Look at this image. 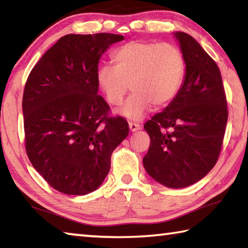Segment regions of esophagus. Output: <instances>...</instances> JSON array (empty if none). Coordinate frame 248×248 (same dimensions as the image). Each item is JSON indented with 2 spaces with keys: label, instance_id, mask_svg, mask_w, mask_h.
I'll return each instance as SVG.
<instances>
[{
  "label": "esophagus",
  "instance_id": "34e87169",
  "mask_svg": "<svg viewBox=\"0 0 248 248\" xmlns=\"http://www.w3.org/2000/svg\"><path fill=\"white\" fill-rule=\"evenodd\" d=\"M129 129H130V131L136 132V131H138V130H140L141 127H140V124H138L129 123Z\"/></svg>",
  "mask_w": 248,
  "mask_h": 248
}]
</instances>
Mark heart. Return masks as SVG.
Here are the masks:
<instances>
[{"label":"heart","mask_w":248,"mask_h":248,"mask_svg":"<svg viewBox=\"0 0 248 248\" xmlns=\"http://www.w3.org/2000/svg\"><path fill=\"white\" fill-rule=\"evenodd\" d=\"M114 66L102 65L96 82L107 102L118 106L129 91L130 96L118 114L139 121L151 108L170 104L182 89L186 60L177 46L149 41H130L111 54Z\"/></svg>","instance_id":"obj_1"}]
</instances>
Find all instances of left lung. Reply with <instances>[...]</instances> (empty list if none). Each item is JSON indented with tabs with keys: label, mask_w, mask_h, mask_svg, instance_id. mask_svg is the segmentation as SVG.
I'll use <instances>...</instances> for the list:
<instances>
[{
	"label": "left lung",
	"mask_w": 248,
	"mask_h": 248,
	"mask_svg": "<svg viewBox=\"0 0 248 248\" xmlns=\"http://www.w3.org/2000/svg\"><path fill=\"white\" fill-rule=\"evenodd\" d=\"M173 33L186 60V75L176 98L144 124L151 144L143 166L163 186L184 188L199 182L216 165L228 107L213 59L188 33Z\"/></svg>",
	"instance_id": "left-lung-1"
}]
</instances>
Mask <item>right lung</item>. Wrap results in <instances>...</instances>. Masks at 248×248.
<instances>
[{
  "label": "right lung",
  "instance_id": "obj_1",
  "mask_svg": "<svg viewBox=\"0 0 248 248\" xmlns=\"http://www.w3.org/2000/svg\"><path fill=\"white\" fill-rule=\"evenodd\" d=\"M115 33L61 37L33 66L25 85L23 115L29 161L50 186L83 196L99 188L114 150L129 134L121 117H107L96 72Z\"/></svg>",
  "mask_w": 248,
  "mask_h": 248
}]
</instances>
